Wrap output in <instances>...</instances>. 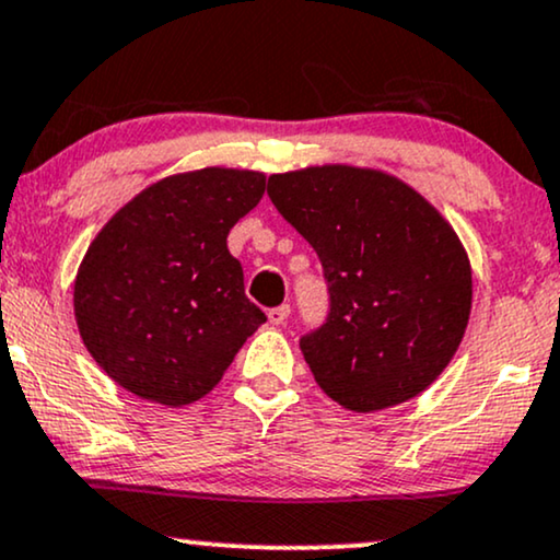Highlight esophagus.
Here are the masks:
<instances>
[{"label": "esophagus", "mask_w": 560, "mask_h": 560, "mask_svg": "<svg viewBox=\"0 0 560 560\" xmlns=\"http://www.w3.org/2000/svg\"><path fill=\"white\" fill-rule=\"evenodd\" d=\"M288 314H291V306H288V303H282V306L269 308L267 319H269V324H282L288 319Z\"/></svg>", "instance_id": "34e87169"}]
</instances>
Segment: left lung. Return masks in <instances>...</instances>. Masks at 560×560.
<instances>
[{
    "mask_svg": "<svg viewBox=\"0 0 560 560\" xmlns=\"http://www.w3.org/2000/svg\"><path fill=\"white\" fill-rule=\"evenodd\" d=\"M267 195L319 254L329 314L301 337L316 384L353 412L407 402L465 337L472 269L454 228L412 186L374 168L275 174Z\"/></svg>",
    "mask_w": 560,
    "mask_h": 560,
    "instance_id": "left-lung-1",
    "label": "left lung"
}]
</instances>
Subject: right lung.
Instances as JSON below:
<instances>
[{
	"label": "right lung",
	"instance_id": "1",
	"mask_svg": "<svg viewBox=\"0 0 560 560\" xmlns=\"http://www.w3.org/2000/svg\"><path fill=\"white\" fill-rule=\"evenodd\" d=\"M261 195L259 171H189L148 186L101 228L74 280V319L116 384L168 407L197 402L267 322L228 252V233Z\"/></svg>",
	"mask_w": 560,
	"mask_h": 560
}]
</instances>
